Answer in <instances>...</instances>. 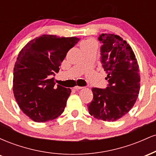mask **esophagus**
<instances>
[{
  "instance_id": "34e87169",
  "label": "esophagus",
  "mask_w": 156,
  "mask_h": 156,
  "mask_svg": "<svg viewBox=\"0 0 156 156\" xmlns=\"http://www.w3.org/2000/svg\"><path fill=\"white\" fill-rule=\"evenodd\" d=\"M83 87H78V86H76V87H74V89H76V90H79V89H83Z\"/></svg>"
}]
</instances>
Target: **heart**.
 <instances>
[{
    "label": "heart",
    "mask_w": 156,
    "mask_h": 156,
    "mask_svg": "<svg viewBox=\"0 0 156 156\" xmlns=\"http://www.w3.org/2000/svg\"><path fill=\"white\" fill-rule=\"evenodd\" d=\"M98 42L96 40L93 39H88L87 40H84L81 43V48H90V47H95L97 48Z\"/></svg>",
    "instance_id": "heart-1"
}]
</instances>
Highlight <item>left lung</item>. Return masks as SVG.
Listing matches in <instances>:
<instances>
[{"mask_svg":"<svg viewBox=\"0 0 156 156\" xmlns=\"http://www.w3.org/2000/svg\"><path fill=\"white\" fill-rule=\"evenodd\" d=\"M99 41L101 63L107 73L106 89L92 88L89 113L98 119L114 122L135 104L140 89V75L136 55L129 44L118 35L102 34Z\"/></svg>","mask_w":156,"mask_h":156,"instance_id":"8db88e82","label":"left lung"}]
</instances>
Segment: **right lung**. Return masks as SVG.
I'll return each mask as SVG.
<instances>
[{
  "instance_id": "obj_1",
  "label": "right lung",
  "mask_w": 156,
  "mask_h": 156,
  "mask_svg": "<svg viewBox=\"0 0 156 156\" xmlns=\"http://www.w3.org/2000/svg\"><path fill=\"white\" fill-rule=\"evenodd\" d=\"M79 38L42 35L19 53L14 68L13 92L20 108L32 120L44 122L62 114L70 89L55 86V73Z\"/></svg>"
}]
</instances>
